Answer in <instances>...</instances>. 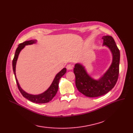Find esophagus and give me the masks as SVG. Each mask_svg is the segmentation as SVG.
Segmentation results:
<instances>
[{
	"label": "esophagus",
	"mask_w": 133,
	"mask_h": 133,
	"mask_svg": "<svg viewBox=\"0 0 133 133\" xmlns=\"http://www.w3.org/2000/svg\"><path fill=\"white\" fill-rule=\"evenodd\" d=\"M73 65H71V64H68V65H67L66 66V69L68 70H71L72 69H73Z\"/></svg>",
	"instance_id": "esophagus-1"
}]
</instances>
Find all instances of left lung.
Listing matches in <instances>:
<instances>
[{
  "instance_id": "8db88e82",
  "label": "left lung",
  "mask_w": 133,
  "mask_h": 133,
  "mask_svg": "<svg viewBox=\"0 0 133 133\" xmlns=\"http://www.w3.org/2000/svg\"><path fill=\"white\" fill-rule=\"evenodd\" d=\"M102 39L103 45L111 51L112 60L109 68L102 77L98 80L92 78L87 73L85 67L79 63L75 64L73 70L76 88L79 91L88 97H98L107 94L114 88L118 79L120 51L111 36H104Z\"/></svg>"
}]
</instances>
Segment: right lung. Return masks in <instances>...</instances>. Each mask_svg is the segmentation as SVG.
Listing matches in <instances>:
<instances>
[{
    "label": "right lung",
    "instance_id": "add662e5",
    "mask_svg": "<svg viewBox=\"0 0 133 133\" xmlns=\"http://www.w3.org/2000/svg\"><path fill=\"white\" fill-rule=\"evenodd\" d=\"M36 42H37V40H31V41H25L19 44L18 45V47L17 48V49H16L14 57L13 60V69L14 71V74L15 75L16 82H17L18 89L24 97L33 103L43 104V103H48L50 101H51V99L54 97L56 94H57L58 90L59 80L64 74H65L66 71V69L65 68H64L61 71H59L55 76L53 81L52 82L51 85L49 87V88H48L46 91H45L42 94H40L38 95L30 94L27 93V92H25L24 90H23L22 89V88L20 87V85L18 83L17 77H16V73H15L16 64H17V59H18L20 52H21V51L25 46V45H31V44H34Z\"/></svg>",
    "mask_w": 133,
    "mask_h": 133
}]
</instances>
